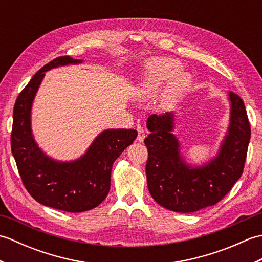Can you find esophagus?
<instances>
[{"label": "esophagus", "instance_id": "34e87169", "mask_svg": "<svg viewBox=\"0 0 262 262\" xmlns=\"http://www.w3.org/2000/svg\"><path fill=\"white\" fill-rule=\"evenodd\" d=\"M137 132H138V135H137V141L138 142H143L144 138H145V132H144V129L142 127L138 126L137 127Z\"/></svg>", "mask_w": 262, "mask_h": 262}]
</instances>
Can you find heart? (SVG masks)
<instances>
[{
  "label": "heart",
  "mask_w": 262,
  "mask_h": 262,
  "mask_svg": "<svg viewBox=\"0 0 262 262\" xmlns=\"http://www.w3.org/2000/svg\"><path fill=\"white\" fill-rule=\"evenodd\" d=\"M181 71L182 65L176 59L159 57L148 60L143 75L135 85V96L140 100L157 98L170 80L161 94L160 104L164 109L173 107L185 94L190 83V77Z\"/></svg>",
  "instance_id": "obj_1"
}]
</instances>
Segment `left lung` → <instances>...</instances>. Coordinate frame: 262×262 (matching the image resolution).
Returning <instances> with one entry per match:
<instances>
[{"mask_svg": "<svg viewBox=\"0 0 262 262\" xmlns=\"http://www.w3.org/2000/svg\"><path fill=\"white\" fill-rule=\"evenodd\" d=\"M230 119L217 153L202 164L187 162L181 143L173 134L174 113L152 115L144 140L148 151L146 178L149 193L162 207L193 213L213 206L242 176L251 137L247 110L237 94L229 92Z\"/></svg>", "mask_w": 262, "mask_h": 262, "instance_id": "obj_1", "label": "left lung"}]
</instances>
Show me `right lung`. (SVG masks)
Here are the masks:
<instances>
[{
  "instance_id": "obj_1",
  "label": "right lung",
  "mask_w": 262,
  "mask_h": 262,
  "mask_svg": "<svg viewBox=\"0 0 262 262\" xmlns=\"http://www.w3.org/2000/svg\"><path fill=\"white\" fill-rule=\"evenodd\" d=\"M81 63L60 56L32 76L15 101L11 134V149L28 192L41 205L70 213L90 210L103 202L114 162L137 137L135 129H104L84 154L72 161L55 160L39 147L32 134L31 109L45 72Z\"/></svg>"
}]
</instances>
